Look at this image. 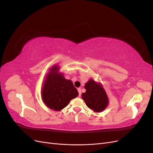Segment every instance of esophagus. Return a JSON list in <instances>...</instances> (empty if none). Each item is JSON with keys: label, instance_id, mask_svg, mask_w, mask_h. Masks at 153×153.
Returning a JSON list of instances; mask_svg holds the SVG:
<instances>
[{"label": "esophagus", "instance_id": "34e87169", "mask_svg": "<svg viewBox=\"0 0 153 153\" xmlns=\"http://www.w3.org/2000/svg\"><path fill=\"white\" fill-rule=\"evenodd\" d=\"M78 96H79L80 97L81 95H82V90H81L80 88H78Z\"/></svg>", "mask_w": 153, "mask_h": 153}]
</instances>
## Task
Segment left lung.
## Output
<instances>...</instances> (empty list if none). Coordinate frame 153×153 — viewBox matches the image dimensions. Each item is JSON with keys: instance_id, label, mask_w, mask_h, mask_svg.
<instances>
[{"instance_id": "left-lung-1", "label": "left lung", "mask_w": 153, "mask_h": 153, "mask_svg": "<svg viewBox=\"0 0 153 153\" xmlns=\"http://www.w3.org/2000/svg\"><path fill=\"white\" fill-rule=\"evenodd\" d=\"M84 88L86 92L82 94V98L86 105L94 112H103L108 105L109 100L102 84L91 78Z\"/></svg>"}]
</instances>
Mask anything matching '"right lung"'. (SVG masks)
Returning a JSON list of instances; mask_svg holds the SVG:
<instances>
[{
  "label": "right lung",
  "mask_w": 153,
  "mask_h": 153,
  "mask_svg": "<svg viewBox=\"0 0 153 153\" xmlns=\"http://www.w3.org/2000/svg\"><path fill=\"white\" fill-rule=\"evenodd\" d=\"M59 70V66L56 64L50 68L41 92L45 105L55 111L62 110L72 99L78 96L72 81L66 79Z\"/></svg>",
  "instance_id": "obj_1"
}]
</instances>
